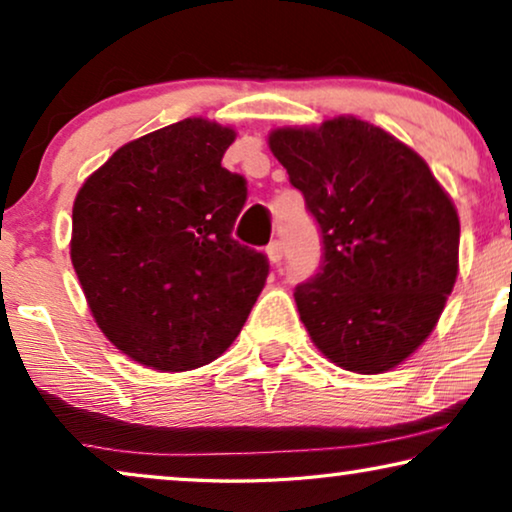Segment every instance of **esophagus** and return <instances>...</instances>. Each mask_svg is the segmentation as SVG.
I'll use <instances>...</instances> for the list:
<instances>
[{"label":"esophagus","mask_w":512,"mask_h":512,"mask_svg":"<svg viewBox=\"0 0 512 512\" xmlns=\"http://www.w3.org/2000/svg\"><path fill=\"white\" fill-rule=\"evenodd\" d=\"M265 254H268V258L275 265H279L282 263V256H284V247H282V242L279 240H275V242H270L268 244V249H265Z\"/></svg>","instance_id":"1"}]
</instances>
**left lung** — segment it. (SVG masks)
Here are the masks:
<instances>
[{"instance_id":"obj_1","label":"left lung","mask_w":512,"mask_h":512,"mask_svg":"<svg viewBox=\"0 0 512 512\" xmlns=\"http://www.w3.org/2000/svg\"><path fill=\"white\" fill-rule=\"evenodd\" d=\"M268 144L324 242L319 272L293 293L312 342L352 373L396 368L457 282L454 202L424 158L361 118L277 128Z\"/></svg>"}]
</instances>
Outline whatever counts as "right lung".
<instances>
[{"label":"right lung","instance_id":"obj_1","mask_svg":"<svg viewBox=\"0 0 512 512\" xmlns=\"http://www.w3.org/2000/svg\"><path fill=\"white\" fill-rule=\"evenodd\" d=\"M235 130L184 118L123 144L76 193L69 254L111 345L179 373L242 331L268 258L233 240L247 181L221 167Z\"/></svg>","mask_w":512,"mask_h":512}]
</instances>
